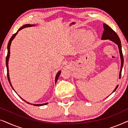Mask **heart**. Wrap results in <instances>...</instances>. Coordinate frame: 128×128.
Here are the masks:
<instances>
[{
	"label": "heart",
	"mask_w": 128,
	"mask_h": 128,
	"mask_svg": "<svg viewBox=\"0 0 128 128\" xmlns=\"http://www.w3.org/2000/svg\"><path fill=\"white\" fill-rule=\"evenodd\" d=\"M88 37H90V36H89V34H88Z\"/></svg>",
	"instance_id": "1"
}]
</instances>
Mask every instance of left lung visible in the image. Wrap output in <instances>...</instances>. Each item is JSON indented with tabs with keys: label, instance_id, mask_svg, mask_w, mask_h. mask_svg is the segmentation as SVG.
I'll return each instance as SVG.
<instances>
[{
	"label": "left lung",
	"instance_id": "8db88e82",
	"mask_svg": "<svg viewBox=\"0 0 128 128\" xmlns=\"http://www.w3.org/2000/svg\"><path fill=\"white\" fill-rule=\"evenodd\" d=\"M103 27H104V32H103L102 37H101V40H111V41H113L118 46L119 51H120V62H121L120 70V76H119L120 78L122 68H123V65H124V57H123V54H122V46H121V42H120V40L116 33L115 32L111 27H109L108 25H106V24H103ZM118 85H117L116 87H115V88L114 89V90L113 91V92H114L116 90V88H118Z\"/></svg>",
	"mask_w": 128,
	"mask_h": 128
}]
</instances>
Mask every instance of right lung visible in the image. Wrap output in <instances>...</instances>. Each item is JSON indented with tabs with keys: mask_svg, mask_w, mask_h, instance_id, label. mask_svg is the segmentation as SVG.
<instances>
[{
	"mask_svg": "<svg viewBox=\"0 0 128 128\" xmlns=\"http://www.w3.org/2000/svg\"><path fill=\"white\" fill-rule=\"evenodd\" d=\"M35 25H34V24H25V25H24L23 26H22V27H20V28L18 29V30L17 31V32L16 33H15L14 34H13V36H12L11 37V38H10V40H9V41H8V55H7V56H6V68H7V74H8V82H9V83H10V86H11V87H12V88L14 90V88H13V86H12V84H11V82H10V78H9V74H8V59H9V57H10V45H11V43H12V41H13V40L14 39V37L16 36L17 35V33H18V32L20 30H21L22 29H23L24 28H26V27H32V26H34ZM60 73H61V71H59L58 72V73L56 74V78H55V83H56V82H57V80H58V78H59V75H60ZM14 91L15 92V90H14ZM19 97H20V96H19ZM21 98H22V100L23 101H25V102H26L27 103H28V104H32V105H33V106H45V105H46V104H48V102H46V103H44V104H31V103H29V102H27V101H25L24 100H23L22 98V97H20Z\"/></svg>",
	"mask_w": 128,
	"mask_h": 128,
	"instance_id": "add662e5",
	"label": "right lung"
}]
</instances>
